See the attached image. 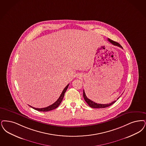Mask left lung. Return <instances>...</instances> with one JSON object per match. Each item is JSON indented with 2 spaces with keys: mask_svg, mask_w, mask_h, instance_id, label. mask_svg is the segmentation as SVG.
I'll return each instance as SVG.
<instances>
[{
  "mask_svg": "<svg viewBox=\"0 0 146 146\" xmlns=\"http://www.w3.org/2000/svg\"><path fill=\"white\" fill-rule=\"evenodd\" d=\"M108 41H109L111 43H112L113 45L114 46H116L118 47H121L122 48V47L116 42L115 41H112L110 40V38H108ZM83 97H84V98L85 99V102L88 103V105H89L90 107L92 108H107V107H109L110 106H111V105H112L113 104H114L117 100H115L113 102H112L111 103H109V104H97L95 102H94L93 101H92L91 100H90V99H88V97H86L85 93V91H84V90H83ZM119 97H118L117 100L119 99Z\"/></svg>",
  "mask_w": 146,
  "mask_h": 146,
  "instance_id": "obj_1",
  "label": "left lung"
}]
</instances>
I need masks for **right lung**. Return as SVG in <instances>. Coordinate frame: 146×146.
Wrapping results in <instances>:
<instances>
[{
    "mask_svg": "<svg viewBox=\"0 0 146 146\" xmlns=\"http://www.w3.org/2000/svg\"><path fill=\"white\" fill-rule=\"evenodd\" d=\"M68 86H69V84H68V85L65 87V88L64 89V90H63V91H62V92L60 96L59 97L58 99L54 103H53L52 104V105H50V106H47L46 108H36L32 107V106H30V105H29L32 108H33L34 109H35L36 110H37V111H43V112H47V111H50V110H54V109L57 108L58 107V105L60 104V103H61L62 99L64 98V94H65V92H66V91L67 88L68 87Z\"/></svg>",
    "mask_w": 146,
    "mask_h": 146,
    "instance_id": "add662e5",
    "label": "right lung"
}]
</instances>
